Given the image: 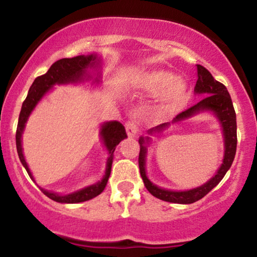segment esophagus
<instances>
[{
  "label": "esophagus",
  "instance_id": "esophagus-1",
  "mask_svg": "<svg viewBox=\"0 0 257 257\" xmlns=\"http://www.w3.org/2000/svg\"><path fill=\"white\" fill-rule=\"evenodd\" d=\"M125 132H126V134H128L129 138L137 137V134H138L137 123H135L134 120H128V122L125 123Z\"/></svg>",
  "mask_w": 257,
  "mask_h": 257
}]
</instances>
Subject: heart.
Returning <instances> with one entry per match:
<instances>
[{
  "label": "heart",
  "instance_id": "heart-1",
  "mask_svg": "<svg viewBox=\"0 0 257 257\" xmlns=\"http://www.w3.org/2000/svg\"><path fill=\"white\" fill-rule=\"evenodd\" d=\"M141 88L152 94H159V108L164 114L178 113L185 107L190 99V91L186 82L174 77L166 70H152L146 72L140 81Z\"/></svg>",
  "mask_w": 257,
  "mask_h": 257
}]
</instances>
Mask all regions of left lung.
Segmentation results:
<instances>
[{"label":"left lung","mask_w":257,"mask_h":257,"mask_svg":"<svg viewBox=\"0 0 257 257\" xmlns=\"http://www.w3.org/2000/svg\"><path fill=\"white\" fill-rule=\"evenodd\" d=\"M197 79L196 87H194V93L203 94L206 95L197 102L196 105L191 106L187 110L182 111L179 113L172 123L180 122L188 117L197 114L200 111H213L217 119L220 120L221 126H222L223 138H225V156H223V162L217 170L216 175L213 176L208 182L199 187L193 188L190 191H170L164 190V188L158 187L153 185L146 176L145 170V157H146V146L145 143L150 141V138L144 139L141 137L139 139L140 144V153H139V168H140V175L144 180V184L150 193L155 196L156 198L166 200L169 203H179V204H191V203L197 202L206 196L211 190L216 186L221 180L223 179L227 170L232 166V162L234 159L235 150H237V120H235V111L233 107L231 95L227 91V88L219 81H216L211 73L203 67L202 65H197ZM170 123H163L155 128L150 129L149 133L162 132L169 126Z\"/></svg>","instance_id":"8db88e82"}]
</instances>
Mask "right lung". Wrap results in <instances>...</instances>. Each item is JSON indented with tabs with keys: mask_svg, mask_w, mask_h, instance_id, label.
Returning <instances> with one entry per match:
<instances>
[{
	"mask_svg": "<svg viewBox=\"0 0 257 257\" xmlns=\"http://www.w3.org/2000/svg\"><path fill=\"white\" fill-rule=\"evenodd\" d=\"M99 59L95 54L90 55H78V57L73 58H64L60 60L55 61L54 64L49 67V70L44 75L38 76L35 78L34 83L31 84L30 89H29L28 96L24 100L22 106V111L19 114V120H18V128H17V134H16V141H17V151L18 156H19L20 162L24 166V168L28 172L29 176L32 178V174L29 169L28 164L23 155V149H22V134L23 131L25 128V123L28 120L29 116L35 108V106L37 105V102L42 99V96L49 89H52L53 85L55 84H66V83H75V82H81L87 77L89 78L90 76L88 75V69H93L99 65ZM100 135L101 139L104 140V144L107 149L108 155L110 157L107 158V163H106V172L104 178L101 181L96 182V184L88 186V187L83 188V190H79L77 192H73L66 196H60V194L49 192V191L43 190L41 188V191L46 194L48 198L58 203H67V204H75V203H81L85 202V200H89L94 197L99 196L100 193L104 191L106 184H107V180L110 178L111 174V167H112V161H113V152L116 150V147L123 139L126 138V133L124 126L122 123L113 120V122H106L101 125L100 129Z\"/></svg>",
	"mask_w": 257,
	"mask_h": 257,
	"instance_id": "add662e5",
	"label": "right lung"
}]
</instances>
